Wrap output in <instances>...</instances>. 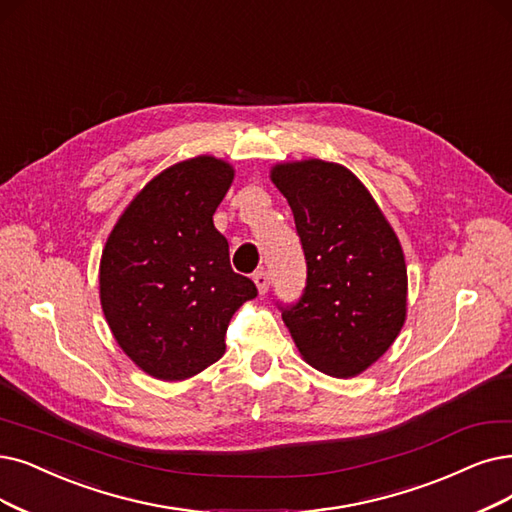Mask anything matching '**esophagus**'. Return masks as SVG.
Masks as SVG:
<instances>
[{
  "label": "esophagus",
  "mask_w": 512,
  "mask_h": 512,
  "mask_svg": "<svg viewBox=\"0 0 512 512\" xmlns=\"http://www.w3.org/2000/svg\"><path fill=\"white\" fill-rule=\"evenodd\" d=\"M254 283H256V288H258V294H267L269 292V285H271L269 273L267 271H258L254 275Z\"/></svg>",
  "instance_id": "1"
}]
</instances>
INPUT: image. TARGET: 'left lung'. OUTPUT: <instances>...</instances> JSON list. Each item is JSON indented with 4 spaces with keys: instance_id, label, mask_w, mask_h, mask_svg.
Wrapping results in <instances>:
<instances>
[{
    "instance_id": "obj_1",
    "label": "left lung",
    "mask_w": 512,
    "mask_h": 512,
    "mask_svg": "<svg viewBox=\"0 0 512 512\" xmlns=\"http://www.w3.org/2000/svg\"><path fill=\"white\" fill-rule=\"evenodd\" d=\"M273 185L288 199L306 258L302 298L283 323L302 359L336 378L374 365L407 317V267L399 237L372 193L334 161H283Z\"/></svg>"
}]
</instances>
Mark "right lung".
Returning a JSON list of instances; mask_svg holds the SVG:
<instances>
[{
    "label": "right lung",
    "instance_id": "add662e5",
    "mask_svg": "<svg viewBox=\"0 0 512 512\" xmlns=\"http://www.w3.org/2000/svg\"><path fill=\"white\" fill-rule=\"evenodd\" d=\"M229 161L197 155L159 172L115 222L100 256V306L142 372L187 380L216 363L252 279L231 269L214 212L231 189Z\"/></svg>",
    "mask_w": 512,
    "mask_h": 512
}]
</instances>
